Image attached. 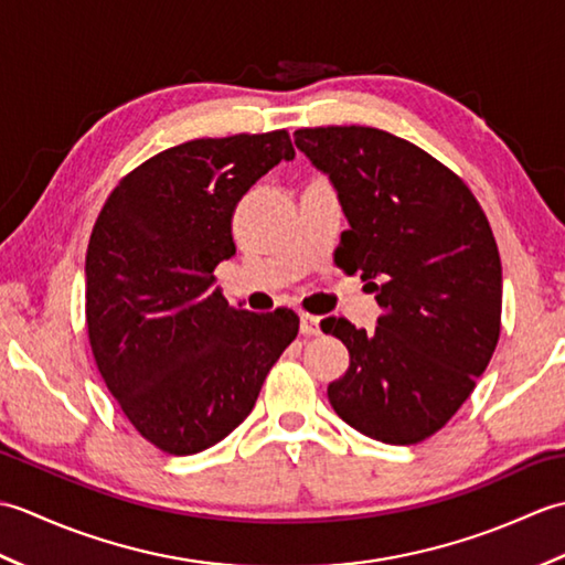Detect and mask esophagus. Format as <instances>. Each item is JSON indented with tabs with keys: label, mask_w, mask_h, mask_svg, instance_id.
I'll return each mask as SVG.
<instances>
[{
	"label": "esophagus",
	"mask_w": 565,
	"mask_h": 565,
	"mask_svg": "<svg viewBox=\"0 0 565 565\" xmlns=\"http://www.w3.org/2000/svg\"><path fill=\"white\" fill-rule=\"evenodd\" d=\"M301 332L306 338H313V334H320V318L301 313Z\"/></svg>",
	"instance_id": "obj_1"
}]
</instances>
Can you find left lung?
Returning <instances> with one entry per match:
<instances>
[{
	"instance_id": "1",
	"label": "left lung",
	"mask_w": 565,
	"mask_h": 565,
	"mask_svg": "<svg viewBox=\"0 0 565 565\" xmlns=\"http://www.w3.org/2000/svg\"><path fill=\"white\" fill-rule=\"evenodd\" d=\"M296 148L330 177L350 231L340 267L376 291L374 332L322 320L350 350L328 386L347 425L417 444L449 423L500 338L502 267L493 231L459 177L413 142L366 126L301 128Z\"/></svg>"
}]
</instances>
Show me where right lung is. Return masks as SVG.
<instances>
[{
    "mask_svg": "<svg viewBox=\"0 0 565 565\" xmlns=\"http://www.w3.org/2000/svg\"><path fill=\"white\" fill-rule=\"evenodd\" d=\"M294 154L286 130L182 142L124 177L94 223L84 264L94 362L130 425L167 454L231 435L296 340L294 310H235L213 286L235 255L237 201Z\"/></svg>",
    "mask_w": 565,
    "mask_h": 565,
    "instance_id": "1",
    "label": "right lung"
}]
</instances>
